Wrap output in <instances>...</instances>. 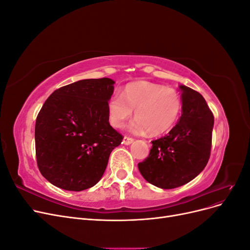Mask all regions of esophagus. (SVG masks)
<instances>
[{
  "label": "esophagus",
  "instance_id": "obj_1",
  "mask_svg": "<svg viewBox=\"0 0 250 250\" xmlns=\"http://www.w3.org/2000/svg\"><path fill=\"white\" fill-rule=\"evenodd\" d=\"M132 142H133V139L130 138V137H127V135H125L124 139H123V144H124V145H130Z\"/></svg>",
  "mask_w": 250,
  "mask_h": 250
}]
</instances>
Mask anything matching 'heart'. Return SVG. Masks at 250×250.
<instances>
[{"label": "heart", "mask_w": 250, "mask_h": 250, "mask_svg": "<svg viewBox=\"0 0 250 250\" xmlns=\"http://www.w3.org/2000/svg\"><path fill=\"white\" fill-rule=\"evenodd\" d=\"M181 104L176 89L142 81L127 85L122 95L115 93L110 96L107 101L108 119L113 127L122 128L134 109L137 119L129 126L132 132L148 130L151 134H160L176 122Z\"/></svg>", "instance_id": "1"}]
</instances>
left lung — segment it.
I'll use <instances>...</instances> for the list:
<instances>
[{
	"label": "left lung",
	"mask_w": 250,
	"mask_h": 250,
	"mask_svg": "<svg viewBox=\"0 0 250 250\" xmlns=\"http://www.w3.org/2000/svg\"><path fill=\"white\" fill-rule=\"evenodd\" d=\"M183 113L169 133L154 140L147 158L138 167L148 183L175 188L194 179L210 155L214 115L196 90L180 85Z\"/></svg>",
	"instance_id": "obj_1"
}]
</instances>
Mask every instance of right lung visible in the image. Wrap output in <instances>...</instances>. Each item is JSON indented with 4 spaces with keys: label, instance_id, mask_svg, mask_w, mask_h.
Returning a JSON list of instances; mask_svg holds the SVG:
<instances>
[{
    "label": "right lung",
    "instance_id": "obj_1",
    "mask_svg": "<svg viewBox=\"0 0 250 250\" xmlns=\"http://www.w3.org/2000/svg\"><path fill=\"white\" fill-rule=\"evenodd\" d=\"M113 83L80 80L54 90L43 103L35 123V152L37 167L52 185L79 192L101 179L123 140L108 121Z\"/></svg>",
    "mask_w": 250,
    "mask_h": 250
}]
</instances>
